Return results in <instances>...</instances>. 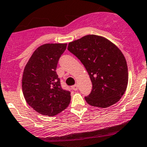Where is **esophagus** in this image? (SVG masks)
I'll use <instances>...</instances> for the list:
<instances>
[{
    "instance_id": "34e87169",
    "label": "esophagus",
    "mask_w": 147,
    "mask_h": 147,
    "mask_svg": "<svg viewBox=\"0 0 147 147\" xmlns=\"http://www.w3.org/2000/svg\"><path fill=\"white\" fill-rule=\"evenodd\" d=\"M78 85L77 84H75V85H74V86H72V89H74V91H76L78 89Z\"/></svg>"
}]
</instances>
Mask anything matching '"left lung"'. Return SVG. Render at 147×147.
<instances>
[{"label": "left lung", "instance_id": "left-lung-1", "mask_svg": "<svg viewBox=\"0 0 147 147\" xmlns=\"http://www.w3.org/2000/svg\"><path fill=\"white\" fill-rule=\"evenodd\" d=\"M68 50L83 63L92 83L85 100L105 108L118 102L128 86V72L123 54L114 43L102 36L86 35L68 43Z\"/></svg>", "mask_w": 147, "mask_h": 147}]
</instances>
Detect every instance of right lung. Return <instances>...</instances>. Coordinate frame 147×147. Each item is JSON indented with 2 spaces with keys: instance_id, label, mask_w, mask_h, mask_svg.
<instances>
[{
  "instance_id": "1",
  "label": "right lung",
  "mask_w": 147,
  "mask_h": 147,
  "mask_svg": "<svg viewBox=\"0 0 147 147\" xmlns=\"http://www.w3.org/2000/svg\"><path fill=\"white\" fill-rule=\"evenodd\" d=\"M66 43H48L37 47L28 61L22 76V91L27 104L43 115L54 116L71 102L70 92L62 89L56 73Z\"/></svg>"
}]
</instances>
